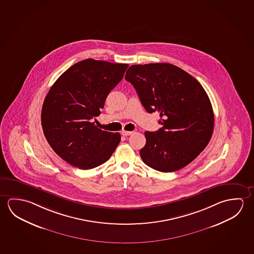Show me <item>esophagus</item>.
Segmentation results:
<instances>
[{"mask_svg": "<svg viewBox=\"0 0 254 254\" xmlns=\"http://www.w3.org/2000/svg\"><path fill=\"white\" fill-rule=\"evenodd\" d=\"M121 133H122V135H124V136H128V135H131V134L133 133V132H131V131H125V130H123V131L121 132Z\"/></svg>", "mask_w": 254, "mask_h": 254, "instance_id": "34e87169", "label": "esophagus"}]
</instances>
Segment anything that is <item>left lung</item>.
Segmentation results:
<instances>
[{
	"instance_id": "1",
	"label": "left lung",
	"mask_w": 254,
	"mask_h": 254,
	"mask_svg": "<svg viewBox=\"0 0 254 254\" xmlns=\"http://www.w3.org/2000/svg\"><path fill=\"white\" fill-rule=\"evenodd\" d=\"M125 79L135 88L146 111L158 112L161 118V128L144 133L142 161L164 173L186 167L204 150L213 131L214 115L204 87L167 63L131 65Z\"/></svg>"
}]
</instances>
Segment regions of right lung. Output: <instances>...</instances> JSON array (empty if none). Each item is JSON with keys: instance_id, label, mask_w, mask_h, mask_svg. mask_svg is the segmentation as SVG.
Segmentation results:
<instances>
[{"instance_id": "add662e5", "label": "right lung", "mask_w": 254, "mask_h": 254, "mask_svg": "<svg viewBox=\"0 0 254 254\" xmlns=\"http://www.w3.org/2000/svg\"><path fill=\"white\" fill-rule=\"evenodd\" d=\"M127 67L85 59L64 71L50 88L42 105L43 133L55 152L71 166L95 168L116 150L121 134L98 128L92 121Z\"/></svg>"}]
</instances>
